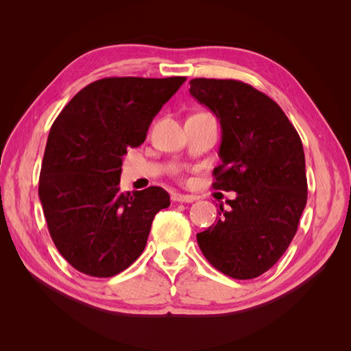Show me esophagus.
<instances>
[{
    "mask_svg": "<svg viewBox=\"0 0 351 351\" xmlns=\"http://www.w3.org/2000/svg\"><path fill=\"white\" fill-rule=\"evenodd\" d=\"M173 202H184V204H192L196 200V196L193 195H182V193H173L171 195Z\"/></svg>",
    "mask_w": 351,
    "mask_h": 351,
    "instance_id": "esophagus-1",
    "label": "esophagus"
}]
</instances>
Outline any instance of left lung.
<instances>
[{
  "label": "left lung",
  "mask_w": 351,
  "mask_h": 351,
  "mask_svg": "<svg viewBox=\"0 0 351 351\" xmlns=\"http://www.w3.org/2000/svg\"><path fill=\"white\" fill-rule=\"evenodd\" d=\"M190 93L221 124V165L212 187L237 192L197 244L212 267L236 280L272 268L290 246L307 200L300 136L280 105L247 83L192 79Z\"/></svg>",
  "instance_id": "left-lung-1"
}]
</instances>
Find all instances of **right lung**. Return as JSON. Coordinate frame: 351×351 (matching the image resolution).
Segmentation results:
<instances>
[{
    "label": "right lung",
    "instance_id": "right-lung-1",
    "mask_svg": "<svg viewBox=\"0 0 351 351\" xmlns=\"http://www.w3.org/2000/svg\"><path fill=\"white\" fill-rule=\"evenodd\" d=\"M186 77H105L83 88L51 125L39 199L56 247L74 269L108 278L141 256L162 187L121 193L123 156Z\"/></svg>",
    "mask_w": 351,
    "mask_h": 351
}]
</instances>
